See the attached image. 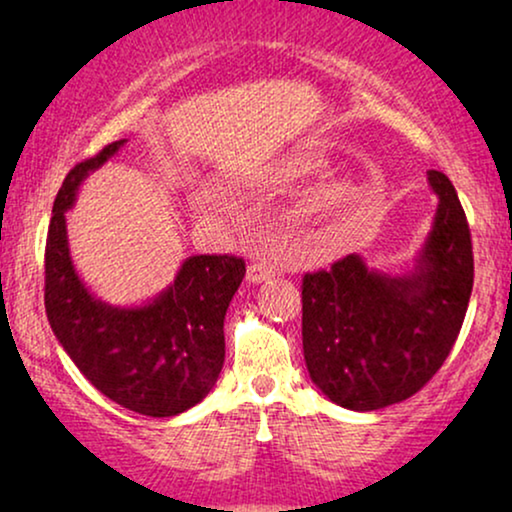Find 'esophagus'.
<instances>
[{
    "mask_svg": "<svg viewBox=\"0 0 512 512\" xmlns=\"http://www.w3.org/2000/svg\"><path fill=\"white\" fill-rule=\"evenodd\" d=\"M275 277V270L268 263H251L247 268V282L249 284H261Z\"/></svg>",
    "mask_w": 512,
    "mask_h": 512,
    "instance_id": "34e87169",
    "label": "esophagus"
}]
</instances>
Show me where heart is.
Instances as JSON below:
<instances>
[{
    "mask_svg": "<svg viewBox=\"0 0 512 512\" xmlns=\"http://www.w3.org/2000/svg\"><path fill=\"white\" fill-rule=\"evenodd\" d=\"M223 191L219 184H214V181H202L193 188V205L200 207V209H216L223 205Z\"/></svg>",
    "mask_w": 512,
    "mask_h": 512,
    "instance_id": "heart-1",
    "label": "heart"
}]
</instances>
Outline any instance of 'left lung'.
<instances>
[{"label": "left lung", "instance_id": "1", "mask_svg": "<svg viewBox=\"0 0 512 512\" xmlns=\"http://www.w3.org/2000/svg\"><path fill=\"white\" fill-rule=\"evenodd\" d=\"M431 230L412 268H368L349 254L303 279V352L321 394L347 410L401 403L436 375L464 324L473 291L466 214L443 172Z\"/></svg>", "mask_w": 512, "mask_h": 512}]
</instances>
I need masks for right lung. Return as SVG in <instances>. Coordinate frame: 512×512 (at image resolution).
<instances>
[{
	"label": "right lung",
	"mask_w": 512,
	"mask_h": 512,
	"mask_svg": "<svg viewBox=\"0 0 512 512\" xmlns=\"http://www.w3.org/2000/svg\"><path fill=\"white\" fill-rule=\"evenodd\" d=\"M125 142L104 146L62 181L46 240V314L97 391L139 415L172 417L200 403L219 380L223 319L247 268L237 256H188L174 282L142 305H111L88 289L69 251L67 212L83 181Z\"/></svg>",
	"instance_id": "obj_1"
}]
</instances>
